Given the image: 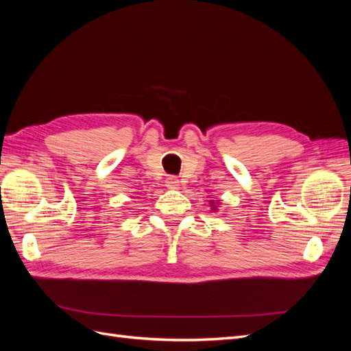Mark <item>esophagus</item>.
I'll list each match as a JSON object with an SVG mask.
<instances>
[{
	"label": "esophagus",
	"instance_id": "1",
	"mask_svg": "<svg viewBox=\"0 0 351 351\" xmlns=\"http://www.w3.org/2000/svg\"><path fill=\"white\" fill-rule=\"evenodd\" d=\"M165 183H167V187H169V189H177L178 187L177 177H168L165 180Z\"/></svg>",
	"mask_w": 351,
	"mask_h": 351
}]
</instances>
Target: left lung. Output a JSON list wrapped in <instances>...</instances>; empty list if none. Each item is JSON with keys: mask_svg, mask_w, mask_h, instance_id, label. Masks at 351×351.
Returning a JSON list of instances; mask_svg holds the SVG:
<instances>
[{"mask_svg": "<svg viewBox=\"0 0 351 351\" xmlns=\"http://www.w3.org/2000/svg\"><path fill=\"white\" fill-rule=\"evenodd\" d=\"M218 205H221V200H214V199L209 200V206L212 212H218Z\"/></svg>", "mask_w": 351, "mask_h": 351, "instance_id": "obj_1", "label": "left lung"}]
</instances>
